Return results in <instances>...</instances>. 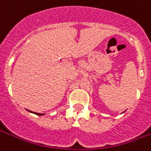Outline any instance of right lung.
<instances>
[{
	"instance_id": "1",
	"label": "right lung",
	"mask_w": 151,
	"mask_h": 151,
	"mask_svg": "<svg viewBox=\"0 0 151 151\" xmlns=\"http://www.w3.org/2000/svg\"><path fill=\"white\" fill-rule=\"evenodd\" d=\"M28 111H29V110H28ZM29 112H31V113H32V111H29ZM35 113L36 115H38V116H42V115H44V114H42V113Z\"/></svg>"
}]
</instances>
